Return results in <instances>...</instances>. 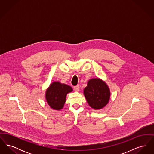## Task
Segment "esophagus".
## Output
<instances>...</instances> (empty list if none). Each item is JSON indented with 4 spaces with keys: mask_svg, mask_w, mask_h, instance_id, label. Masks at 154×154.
<instances>
[{
    "mask_svg": "<svg viewBox=\"0 0 154 154\" xmlns=\"http://www.w3.org/2000/svg\"><path fill=\"white\" fill-rule=\"evenodd\" d=\"M74 91H75L78 92V91H79V89H80V86H79V85H76V86L74 87Z\"/></svg>",
    "mask_w": 154,
    "mask_h": 154,
    "instance_id": "obj_1",
    "label": "esophagus"
}]
</instances>
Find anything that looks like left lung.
<instances>
[{
  "instance_id": "left-lung-1",
  "label": "left lung",
  "mask_w": 154,
  "mask_h": 154,
  "mask_svg": "<svg viewBox=\"0 0 154 154\" xmlns=\"http://www.w3.org/2000/svg\"><path fill=\"white\" fill-rule=\"evenodd\" d=\"M87 102L94 110H100L109 102L110 88L104 81L99 78L89 80L87 86L84 89Z\"/></svg>"
}]
</instances>
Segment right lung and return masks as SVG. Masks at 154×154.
<instances>
[{"instance_id":"right-lung-1","label":"right lung","mask_w":154,"mask_h":154,"mask_svg":"<svg viewBox=\"0 0 154 154\" xmlns=\"http://www.w3.org/2000/svg\"><path fill=\"white\" fill-rule=\"evenodd\" d=\"M73 88L59 81H53L46 89V102L52 109L60 110L64 107L67 94L72 92Z\"/></svg>"}]
</instances>
